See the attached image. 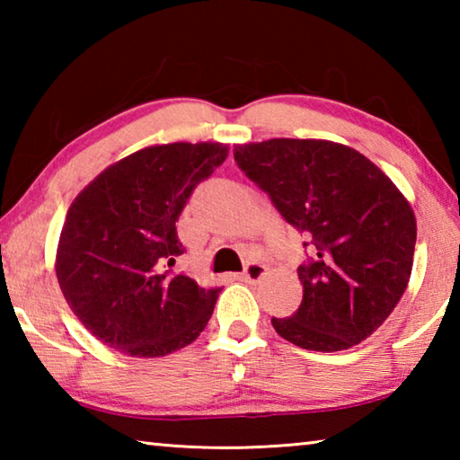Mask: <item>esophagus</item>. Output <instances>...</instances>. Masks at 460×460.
<instances>
[{
	"label": "esophagus",
	"mask_w": 460,
	"mask_h": 460,
	"mask_svg": "<svg viewBox=\"0 0 460 460\" xmlns=\"http://www.w3.org/2000/svg\"><path fill=\"white\" fill-rule=\"evenodd\" d=\"M268 274V268L263 266V263H258V261H252L247 263V268L243 274H241L239 278L243 279V282H249V284H258L260 279Z\"/></svg>",
	"instance_id": "1"
}]
</instances>
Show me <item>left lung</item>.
I'll return each mask as SVG.
<instances>
[{
  "label": "left lung",
  "instance_id": "obj_1",
  "mask_svg": "<svg viewBox=\"0 0 460 460\" xmlns=\"http://www.w3.org/2000/svg\"><path fill=\"white\" fill-rule=\"evenodd\" d=\"M233 155L310 239L313 258L298 268L302 305L290 318H271L276 332L324 353L367 339L410 282L416 217L408 199L369 158L326 139L237 144Z\"/></svg>",
  "mask_w": 460,
  "mask_h": 460
}]
</instances>
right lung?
Returning a JSON list of instances; mask_svg holds the SVG:
<instances>
[{
  "label": "right lung",
  "mask_w": 460,
  "mask_h": 460,
  "mask_svg": "<svg viewBox=\"0 0 460 460\" xmlns=\"http://www.w3.org/2000/svg\"><path fill=\"white\" fill-rule=\"evenodd\" d=\"M229 154L219 142L150 146L107 166L68 207L57 278L84 329L131 357H164L199 337L221 288L172 274L176 221Z\"/></svg>",
  "instance_id": "obj_1"
}]
</instances>
